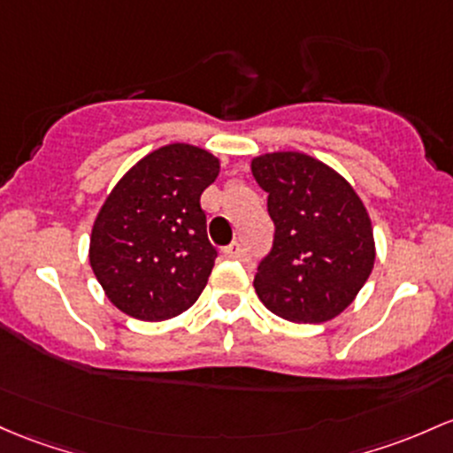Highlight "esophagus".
<instances>
[{
	"mask_svg": "<svg viewBox=\"0 0 453 453\" xmlns=\"http://www.w3.org/2000/svg\"><path fill=\"white\" fill-rule=\"evenodd\" d=\"M223 256L226 257H242L245 256V247L241 245V242H232V245H227L226 250H223Z\"/></svg>",
	"mask_w": 453,
	"mask_h": 453,
	"instance_id": "obj_1",
	"label": "esophagus"
}]
</instances>
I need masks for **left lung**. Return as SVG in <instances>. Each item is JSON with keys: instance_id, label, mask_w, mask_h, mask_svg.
I'll return each mask as SVG.
<instances>
[{"instance_id": "8db88e82", "label": "left lung", "mask_w": 453, "mask_h": 453, "mask_svg": "<svg viewBox=\"0 0 453 453\" xmlns=\"http://www.w3.org/2000/svg\"><path fill=\"white\" fill-rule=\"evenodd\" d=\"M275 223L253 288L266 310L290 322H326L355 301L374 268V234L364 202L344 178L303 152L253 158Z\"/></svg>"}]
</instances>
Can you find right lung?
<instances>
[{"instance_id": "1", "label": "right lung", "mask_w": 453, "mask_h": 453, "mask_svg": "<svg viewBox=\"0 0 453 453\" xmlns=\"http://www.w3.org/2000/svg\"><path fill=\"white\" fill-rule=\"evenodd\" d=\"M219 158L170 143L124 173L103 203L89 238V265L107 299L137 320L187 311L215 266L200 197Z\"/></svg>"}]
</instances>
